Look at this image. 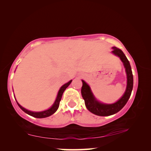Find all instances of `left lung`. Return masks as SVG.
Instances as JSON below:
<instances>
[{"mask_svg":"<svg viewBox=\"0 0 151 151\" xmlns=\"http://www.w3.org/2000/svg\"><path fill=\"white\" fill-rule=\"evenodd\" d=\"M112 48H113V51L111 52L112 53L118 56L123 63L124 68L126 69V75H127V86H126V91L123 96L114 104H103L97 101L93 95L89 86L84 81L82 80L83 86L81 88V94H82L83 99L85 100L86 107L91 113L99 116H111L120 111L128 102L133 88V75L128 60L120 49L116 47H112Z\"/></svg>","mask_w":151,"mask_h":151,"instance_id":"obj_1","label":"left lung"}]
</instances>
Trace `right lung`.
Returning <instances> with one entry per match:
<instances>
[{"mask_svg": "<svg viewBox=\"0 0 151 151\" xmlns=\"http://www.w3.org/2000/svg\"><path fill=\"white\" fill-rule=\"evenodd\" d=\"M71 82H72V80H70V81H69V82H68L67 83H66V84H64V85L62 86L60 88V90L58 91V95H57L56 99V100H55L54 104L52 105V106L50 107V109H47V110H45V111H39V112H35V111H29V110H27V109H26L25 108H24V107L21 106V105L18 104L17 101H17V103L19 107L20 108L22 109L24 112H25L26 114H27L29 115H30V116L34 117V118H47V117H49V116H51V115L54 114L55 112L56 111V110L58 109V107H59L60 101L63 93H64V91H65L66 88L68 87L69 85L70 84Z\"/></svg>", "mask_w": 151, "mask_h": 151, "instance_id": "1", "label": "right lung"}]
</instances>
